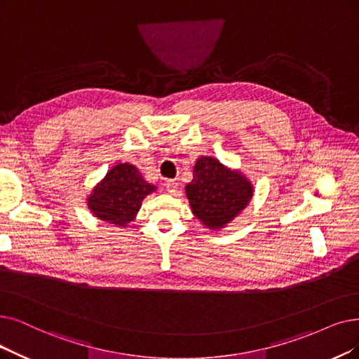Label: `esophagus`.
<instances>
[{"label":"esophagus","instance_id":"obj_1","mask_svg":"<svg viewBox=\"0 0 359 359\" xmlns=\"http://www.w3.org/2000/svg\"><path fill=\"white\" fill-rule=\"evenodd\" d=\"M165 187H166L168 193L175 194L177 190H178V182H177L175 180H168V181L165 182Z\"/></svg>","mask_w":359,"mask_h":359}]
</instances>
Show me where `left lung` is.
I'll use <instances>...</instances> for the list:
<instances>
[{"label": "left lung", "instance_id": "obj_1", "mask_svg": "<svg viewBox=\"0 0 359 359\" xmlns=\"http://www.w3.org/2000/svg\"><path fill=\"white\" fill-rule=\"evenodd\" d=\"M193 213L209 228H222L245 209L253 196L250 181L213 157L196 162L193 181L185 187Z\"/></svg>", "mask_w": 359, "mask_h": 359}]
</instances>
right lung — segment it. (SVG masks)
Instances as JSON below:
<instances>
[{
	"mask_svg": "<svg viewBox=\"0 0 359 359\" xmlns=\"http://www.w3.org/2000/svg\"><path fill=\"white\" fill-rule=\"evenodd\" d=\"M154 190V185L142 178L134 165L119 163L94 187L88 206L97 218L126 226L135 218L144 197Z\"/></svg>",
	"mask_w": 359,
	"mask_h": 359,
	"instance_id": "obj_1",
	"label": "right lung"
}]
</instances>
